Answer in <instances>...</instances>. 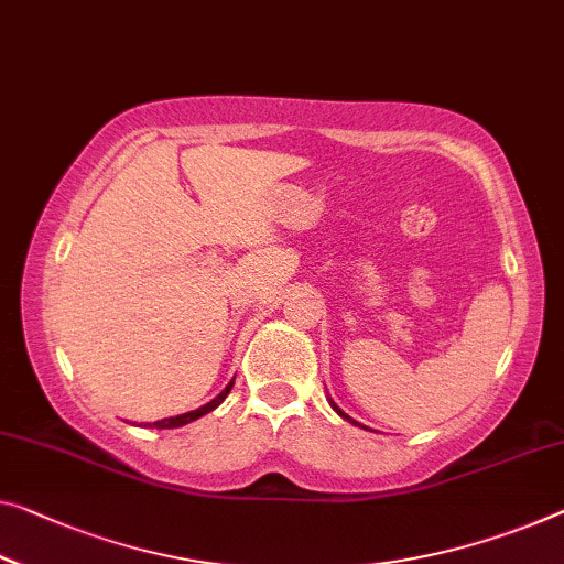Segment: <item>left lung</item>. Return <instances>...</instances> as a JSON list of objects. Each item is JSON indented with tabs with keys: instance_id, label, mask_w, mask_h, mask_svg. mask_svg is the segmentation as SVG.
Masks as SVG:
<instances>
[{
	"instance_id": "1",
	"label": "left lung",
	"mask_w": 564,
	"mask_h": 564,
	"mask_svg": "<svg viewBox=\"0 0 564 564\" xmlns=\"http://www.w3.org/2000/svg\"><path fill=\"white\" fill-rule=\"evenodd\" d=\"M330 405H333V409H335V411H337V413H340V415H343V419H345V421H350V423H358V421H352V419H350V415H345V413H343V411H340V409H337V405H335V403H333V398H330Z\"/></svg>"
}]
</instances>
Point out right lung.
I'll use <instances>...</instances> for the list:
<instances>
[{
  "instance_id": "right-lung-1",
  "label": "right lung",
  "mask_w": 564,
  "mask_h": 564,
  "mask_svg": "<svg viewBox=\"0 0 564 564\" xmlns=\"http://www.w3.org/2000/svg\"><path fill=\"white\" fill-rule=\"evenodd\" d=\"M231 386H234V380L231 383L224 388V391L214 398V401H209L206 405H202V409H196V411H188V413H181V415H171V419H161V421H155V423H145V426H151V429H178V426H186V423H192V421H196V419H202V415H206L209 411H214L216 405H221V401L224 398L229 395V391H231Z\"/></svg>"
}]
</instances>
